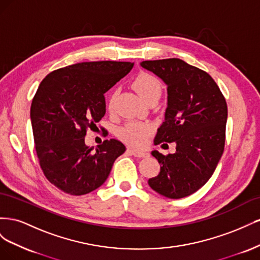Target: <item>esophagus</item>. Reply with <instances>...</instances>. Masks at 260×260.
Returning a JSON list of instances; mask_svg holds the SVG:
<instances>
[{
    "label": "esophagus",
    "mask_w": 260,
    "mask_h": 260,
    "mask_svg": "<svg viewBox=\"0 0 260 260\" xmlns=\"http://www.w3.org/2000/svg\"><path fill=\"white\" fill-rule=\"evenodd\" d=\"M128 151L136 157H139V158H143V157H146L148 154L146 152H142V151H137L135 148H129Z\"/></svg>",
    "instance_id": "obj_1"
}]
</instances>
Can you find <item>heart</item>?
I'll list each match as a JSON object with an SVG mask.
<instances>
[{
	"instance_id": "1",
	"label": "heart",
	"mask_w": 260,
	"mask_h": 260,
	"mask_svg": "<svg viewBox=\"0 0 260 260\" xmlns=\"http://www.w3.org/2000/svg\"><path fill=\"white\" fill-rule=\"evenodd\" d=\"M135 88L142 99L146 102L154 96H160L161 83L157 78L151 74L141 73L132 82ZM117 96V91H114L108 99V109L112 111L114 107L115 100ZM152 124L148 122H137L131 121L119 130V138L123 142L131 144L133 146H142L146 137L152 132Z\"/></svg>"
}]
</instances>
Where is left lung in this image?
<instances>
[{
    "label": "left lung",
    "instance_id": "obj_1",
    "mask_svg": "<svg viewBox=\"0 0 260 260\" xmlns=\"http://www.w3.org/2000/svg\"><path fill=\"white\" fill-rule=\"evenodd\" d=\"M141 66L167 85L165 121L157 130L154 143H176L175 154L152 152L160 172L148 180V185L168 199H182L207 182L221 158L226 102L206 72L182 59L144 60Z\"/></svg>",
    "mask_w": 260,
    "mask_h": 260
}]
</instances>
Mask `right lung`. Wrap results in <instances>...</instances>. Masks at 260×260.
I'll return each mask as SVG.
<instances>
[{"label":"right lung","instance_id":"add662e5","mask_svg":"<svg viewBox=\"0 0 260 260\" xmlns=\"http://www.w3.org/2000/svg\"><path fill=\"white\" fill-rule=\"evenodd\" d=\"M130 61H86L54 70L38 88L30 108L36 151L44 176L60 191L84 195L108 178L124 153L120 141L86 146L92 130L106 113L104 94L133 67Z\"/></svg>","mask_w":260,"mask_h":260}]
</instances>
